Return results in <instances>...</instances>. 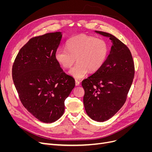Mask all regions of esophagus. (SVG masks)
I'll return each instance as SVG.
<instances>
[{"label":"esophagus","instance_id":"obj_1","mask_svg":"<svg viewBox=\"0 0 152 152\" xmlns=\"http://www.w3.org/2000/svg\"><path fill=\"white\" fill-rule=\"evenodd\" d=\"M75 86H80V82L77 80H75Z\"/></svg>","mask_w":152,"mask_h":152}]
</instances>
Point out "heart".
Masks as SVG:
<instances>
[{"mask_svg": "<svg viewBox=\"0 0 152 152\" xmlns=\"http://www.w3.org/2000/svg\"><path fill=\"white\" fill-rule=\"evenodd\" d=\"M67 49H58L54 57L56 61L64 68H71L68 73L76 80L85 77L89 70L98 71L103 66L109 54V45L102 38L84 34L73 37L66 42Z\"/></svg>", "mask_w": 152, "mask_h": 152, "instance_id": "b5f03b06", "label": "heart"}]
</instances>
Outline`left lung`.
Instances as JSON below:
<instances>
[{
  "instance_id": "8db88e82",
  "label": "left lung",
  "mask_w": 152,
  "mask_h": 152,
  "mask_svg": "<svg viewBox=\"0 0 152 152\" xmlns=\"http://www.w3.org/2000/svg\"><path fill=\"white\" fill-rule=\"evenodd\" d=\"M113 44L103 66L82 82L85 91L84 104L88 116L97 122L112 118L124 104L134 76L130 50L116 37L94 31Z\"/></svg>"
}]
</instances>
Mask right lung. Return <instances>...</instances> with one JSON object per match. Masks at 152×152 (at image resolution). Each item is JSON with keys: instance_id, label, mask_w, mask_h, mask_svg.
<instances>
[{"instance_id": "obj_1", "label": "right lung", "mask_w": 152, "mask_h": 152, "mask_svg": "<svg viewBox=\"0 0 152 152\" xmlns=\"http://www.w3.org/2000/svg\"><path fill=\"white\" fill-rule=\"evenodd\" d=\"M61 31L31 39L18 53L12 70V79L25 108L44 123H52L65 111V101L75 86L54 57Z\"/></svg>"}]
</instances>
